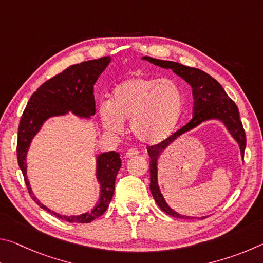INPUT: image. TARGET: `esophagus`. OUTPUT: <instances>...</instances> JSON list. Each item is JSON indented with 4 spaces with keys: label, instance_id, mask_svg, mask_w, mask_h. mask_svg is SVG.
<instances>
[{
    "label": "esophagus",
    "instance_id": "1",
    "mask_svg": "<svg viewBox=\"0 0 263 263\" xmlns=\"http://www.w3.org/2000/svg\"><path fill=\"white\" fill-rule=\"evenodd\" d=\"M139 154V151L137 148H130L125 153V158H132V157H136V155Z\"/></svg>",
    "mask_w": 263,
    "mask_h": 263
}]
</instances>
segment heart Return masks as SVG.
<instances>
[{
  "instance_id": "b5f03b06",
  "label": "heart",
  "mask_w": 263,
  "mask_h": 263,
  "mask_svg": "<svg viewBox=\"0 0 263 263\" xmlns=\"http://www.w3.org/2000/svg\"><path fill=\"white\" fill-rule=\"evenodd\" d=\"M184 103V92L174 80L136 77L115 88L110 103L100 105L99 117L104 130L112 135H121L123 123H130L138 141L155 145L174 130Z\"/></svg>"
}]
</instances>
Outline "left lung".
Instances as JSON below:
<instances>
[{
	"label": "left lung",
	"instance_id": "1",
	"mask_svg": "<svg viewBox=\"0 0 263 263\" xmlns=\"http://www.w3.org/2000/svg\"><path fill=\"white\" fill-rule=\"evenodd\" d=\"M144 60H147L153 65H157L161 68L172 69L176 75H179L184 81L190 84L193 88V96H194V114L193 119L184 125L179 131H176L174 135L168 137L167 139L157 144L154 146L147 147V152L149 154V172H151V184L149 189L154 201L157 202L159 208L167 215L175 217V218H185V219H195L198 217H190L183 216L177 213L176 211L168 205L167 202L164 201L163 196L160 190L158 183V162L164 151H166L169 145H172L177 138L181 137L184 133L189 132L193 128L197 127L199 124L203 122L216 119L224 124L226 130L232 136L233 139L238 142L240 153L243 159L245 148H246V135H245L242 123L240 121L238 106L235 105L234 102L230 99L226 94L221 84L213 79L210 75L206 74L203 70L198 68H193L184 66L179 62L174 61H166L154 59L151 57H144ZM205 218V217H202Z\"/></svg>",
	"mask_w": 263,
	"mask_h": 263
}]
</instances>
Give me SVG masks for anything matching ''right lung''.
Listing matches in <instances>:
<instances>
[{
  "label": "right lung",
  "instance_id": "right-lung-1",
  "mask_svg": "<svg viewBox=\"0 0 263 263\" xmlns=\"http://www.w3.org/2000/svg\"><path fill=\"white\" fill-rule=\"evenodd\" d=\"M111 58L89 60L69 66L64 72L43 83L31 96L22 115L17 140V160L23 173L29 194L39 206L57 218L69 222H90L103 215L112 199L115 181L122 160L115 151L101 153L96 157V179L100 184V198L91 211L79 216H61L39 201L32 193L26 175V155L34 136L41 131L47 119L58 116L74 114L80 118H90L95 115L94 84L108 67Z\"/></svg>",
  "mask_w": 263,
  "mask_h": 263
}]
</instances>
